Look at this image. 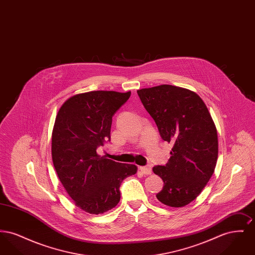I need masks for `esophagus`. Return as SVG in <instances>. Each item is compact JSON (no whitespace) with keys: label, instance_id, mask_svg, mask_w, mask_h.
<instances>
[{"label":"esophagus","instance_id":"esophagus-1","mask_svg":"<svg viewBox=\"0 0 255 255\" xmlns=\"http://www.w3.org/2000/svg\"><path fill=\"white\" fill-rule=\"evenodd\" d=\"M139 170L142 174L144 175H149L152 173V167L150 165H146V166H139Z\"/></svg>","mask_w":255,"mask_h":255}]
</instances>
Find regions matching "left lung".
<instances>
[{"label": "left lung", "mask_w": 255, "mask_h": 255, "mask_svg": "<svg viewBox=\"0 0 255 255\" xmlns=\"http://www.w3.org/2000/svg\"><path fill=\"white\" fill-rule=\"evenodd\" d=\"M164 141L173 144L168 162L153 168L163 181L160 203L182 207L195 200L211 178L218 158V136L206 104L193 92L172 85L137 91Z\"/></svg>", "instance_id": "1"}]
</instances>
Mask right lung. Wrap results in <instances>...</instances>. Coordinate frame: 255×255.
Segmentation results:
<instances>
[{
  "label": "right lung",
  "instance_id": "add662e5",
  "mask_svg": "<svg viewBox=\"0 0 255 255\" xmlns=\"http://www.w3.org/2000/svg\"><path fill=\"white\" fill-rule=\"evenodd\" d=\"M130 96L131 92H89L69 98L58 111L51 138L53 165L75 205L88 213L114 208L123 180L136 173L135 165L97 153L111 140L113 117Z\"/></svg>",
  "mask_w": 255,
  "mask_h": 255
}]
</instances>
